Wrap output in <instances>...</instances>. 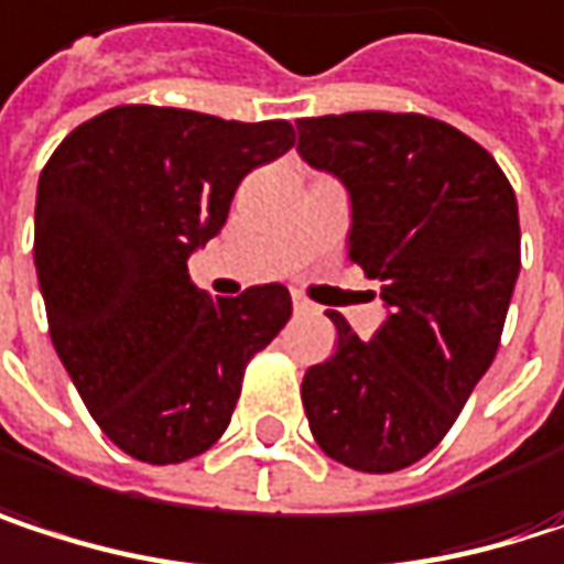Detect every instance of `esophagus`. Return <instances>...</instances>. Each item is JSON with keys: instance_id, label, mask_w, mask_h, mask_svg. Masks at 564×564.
<instances>
[{"instance_id": "34e87169", "label": "esophagus", "mask_w": 564, "mask_h": 564, "mask_svg": "<svg viewBox=\"0 0 564 564\" xmlns=\"http://www.w3.org/2000/svg\"><path fill=\"white\" fill-rule=\"evenodd\" d=\"M293 310H296V313H306V310H310V303H306L300 293H293Z\"/></svg>"}]
</instances>
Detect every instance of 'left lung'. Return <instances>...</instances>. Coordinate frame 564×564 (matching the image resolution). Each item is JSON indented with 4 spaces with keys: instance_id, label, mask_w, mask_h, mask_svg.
Here are the masks:
<instances>
[{
    "instance_id": "8db88e82",
    "label": "left lung",
    "mask_w": 564,
    "mask_h": 564,
    "mask_svg": "<svg viewBox=\"0 0 564 564\" xmlns=\"http://www.w3.org/2000/svg\"><path fill=\"white\" fill-rule=\"evenodd\" d=\"M296 133V153L346 185L349 258L389 306L369 343L329 313L339 343L303 376L306 421L326 457L394 474L444 441L500 349L516 192L480 143L424 113L303 117Z\"/></svg>"
}]
</instances>
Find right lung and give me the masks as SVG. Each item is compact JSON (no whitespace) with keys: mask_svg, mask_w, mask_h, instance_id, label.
<instances>
[{"mask_svg":"<svg viewBox=\"0 0 564 564\" xmlns=\"http://www.w3.org/2000/svg\"><path fill=\"white\" fill-rule=\"evenodd\" d=\"M286 120H221L127 104L70 130L35 198L48 333L100 431L143 464L205 454L241 379L293 313L283 283L212 300L188 254L215 238L235 188L293 147Z\"/></svg>","mask_w":564,"mask_h":564,"instance_id":"obj_1","label":"right lung"}]
</instances>
